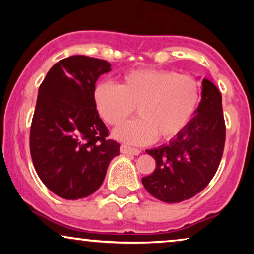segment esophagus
<instances>
[{
  "instance_id": "1",
  "label": "esophagus",
  "mask_w": 254,
  "mask_h": 254,
  "mask_svg": "<svg viewBox=\"0 0 254 254\" xmlns=\"http://www.w3.org/2000/svg\"><path fill=\"white\" fill-rule=\"evenodd\" d=\"M120 152H121V154H125V155H138L141 152V150H140V149L131 148V147H128V145L123 144L120 147Z\"/></svg>"
}]
</instances>
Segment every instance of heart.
I'll return each instance as SVG.
<instances>
[{"instance_id": "heart-1", "label": "heart", "mask_w": 254, "mask_h": 254, "mask_svg": "<svg viewBox=\"0 0 254 254\" xmlns=\"http://www.w3.org/2000/svg\"><path fill=\"white\" fill-rule=\"evenodd\" d=\"M200 100V86L189 75L158 69L128 72L119 85L102 82L93 90V103L106 124L117 126L137 106L140 118L113 130V136L129 144H147L159 136L172 140L189 125Z\"/></svg>"}]
</instances>
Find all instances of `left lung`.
<instances>
[{
    "label": "left lung",
    "mask_w": 254,
    "mask_h": 254,
    "mask_svg": "<svg viewBox=\"0 0 254 254\" xmlns=\"http://www.w3.org/2000/svg\"><path fill=\"white\" fill-rule=\"evenodd\" d=\"M224 142L222 95L213 82L203 78L201 102L185 129L169 143L145 150L157 166L142 178L144 189L166 203L196 195L216 173Z\"/></svg>",
    "instance_id": "8db88e82"
}]
</instances>
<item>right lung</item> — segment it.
Returning a JSON list of instances; mask_svg holds the SVG:
<instances>
[{
	"mask_svg": "<svg viewBox=\"0 0 254 254\" xmlns=\"http://www.w3.org/2000/svg\"><path fill=\"white\" fill-rule=\"evenodd\" d=\"M111 71L105 60L74 55L55 64L39 86L30 131L34 169L46 187L65 200L95 193L120 144L109 140L93 90Z\"/></svg>",
	"mask_w": 254,
	"mask_h": 254,
	"instance_id": "obj_1",
	"label": "right lung"
}]
</instances>
